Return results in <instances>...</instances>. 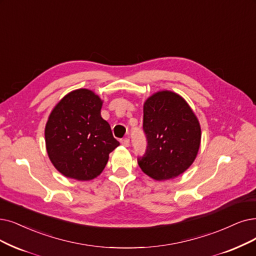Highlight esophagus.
Segmentation results:
<instances>
[{"label": "esophagus", "instance_id": "34e87169", "mask_svg": "<svg viewBox=\"0 0 256 256\" xmlns=\"http://www.w3.org/2000/svg\"><path fill=\"white\" fill-rule=\"evenodd\" d=\"M120 144H122V146H124V147H129L130 140H129V138H124V140H120Z\"/></svg>", "mask_w": 256, "mask_h": 256}]
</instances>
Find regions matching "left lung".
<instances>
[{
  "label": "left lung",
  "mask_w": 256,
  "mask_h": 256,
  "mask_svg": "<svg viewBox=\"0 0 256 256\" xmlns=\"http://www.w3.org/2000/svg\"><path fill=\"white\" fill-rule=\"evenodd\" d=\"M142 129L147 149L138 162L147 176L156 180L174 178L192 165L200 145V126L180 96L162 90L148 98Z\"/></svg>",
  "instance_id": "obj_1"
}]
</instances>
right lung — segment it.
Masks as SVG:
<instances>
[{
  "label": "right lung",
  "instance_id": "add662e5",
  "mask_svg": "<svg viewBox=\"0 0 256 256\" xmlns=\"http://www.w3.org/2000/svg\"><path fill=\"white\" fill-rule=\"evenodd\" d=\"M103 100L89 89H76L56 105L45 127L48 156L69 178L90 180L107 165L120 142L100 116Z\"/></svg>",
  "mask_w": 256,
  "mask_h": 256
}]
</instances>
